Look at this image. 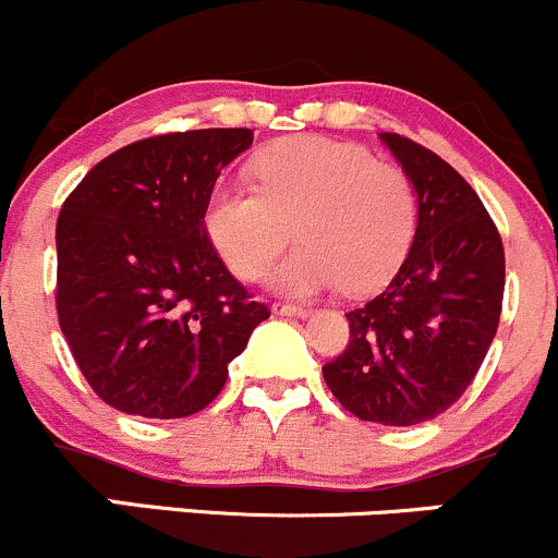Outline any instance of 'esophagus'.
I'll list each match as a JSON object with an SVG mask.
<instances>
[{
  "label": "esophagus",
  "instance_id": "1",
  "mask_svg": "<svg viewBox=\"0 0 558 558\" xmlns=\"http://www.w3.org/2000/svg\"><path fill=\"white\" fill-rule=\"evenodd\" d=\"M275 315H283V318H307L313 310L302 307V304H272Z\"/></svg>",
  "mask_w": 558,
  "mask_h": 558
}]
</instances>
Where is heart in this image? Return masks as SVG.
I'll use <instances>...</instances> for the list:
<instances>
[{
    "label": "heart",
    "mask_w": 558,
    "mask_h": 558,
    "mask_svg": "<svg viewBox=\"0 0 558 558\" xmlns=\"http://www.w3.org/2000/svg\"><path fill=\"white\" fill-rule=\"evenodd\" d=\"M256 186L221 184L205 205V234L238 278L256 280L296 238L302 245L269 275L280 294L344 286L368 294L407 256L417 221L412 181L366 146L296 136L254 160Z\"/></svg>",
    "instance_id": "1"
}]
</instances>
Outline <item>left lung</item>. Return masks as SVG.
Wrapping results in <instances>:
<instances>
[{"label":"left lung","mask_w":558,"mask_h":558,"mask_svg":"<svg viewBox=\"0 0 558 558\" xmlns=\"http://www.w3.org/2000/svg\"><path fill=\"white\" fill-rule=\"evenodd\" d=\"M417 197L412 248L387 289L350 310V344L324 379L348 412L420 425L465 392L500 324L506 254L465 179L425 146L379 133Z\"/></svg>","instance_id":"obj_1"}]
</instances>
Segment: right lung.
<instances>
[{
    "instance_id": "1",
    "label": "right lung",
    "mask_w": 558,
    "mask_h": 558,
    "mask_svg": "<svg viewBox=\"0 0 558 558\" xmlns=\"http://www.w3.org/2000/svg\"><path fill=\"white\" fill-rule=\"evenodd\" d=\"M251 141L248 128L136 141L98 162L63 203L58 324L109 407L151 420L201 412L269 318L205 234L216 179Z\"/></svg>"
}]
</instances>
